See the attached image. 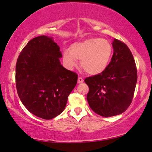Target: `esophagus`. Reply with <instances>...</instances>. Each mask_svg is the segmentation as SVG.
I'll list each match as a JSON object with an SVG mask.
<instances>
[{"label":"esophagus","mask_w":152,"mask_h":152,"mask_svg":"<svg viewBox=\"0 0 152 152\" xmlns=\"http://www.w3.org/2000/svg\"><path fill=\"white\" fill-rule=\"evenodd\" d=\"M83 82V79L82 77H78V83H81Z\"/></svg>","instance_id":"34e87169"}]
</instances>
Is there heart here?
<instances>
[{"label": "heart", "mask_w": 152, "mask_h": 152, "mask_svg": "<svg viewBox=\"0 0 152 152\" xmlns=\"http://www.w3.org/2000/svg\"><path fill=\"white\" fill-rule=\"evenodd\" d=\"M113 54V47L103 38H89L71 45L70 51L63 54V61L67 69H73L81 60V66L87 74L98 75L108 66Z\"/></svg>", "instance_id": "heart-1"}]
</instances>
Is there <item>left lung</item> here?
Returning a JSON list of instances; mask_svg holds the SVG:
<instances>
[{"label":"left lung","mask_w":152,"mask_h":152,"mask_svg":"<svg viewBox=\"0 0 152 152\" xmlns=\"http://www.w3.org/2000/svg\"><path fill=\"white\" fill-rule=\"evenodd\" d=\"M113 55L103 73L85 79L87 100L95 113L105 118L122 114L132 103L137 81L136 64L125 43L114 39Z\"/></svg>","instance_id":"left-lung-1"}]
</instances>
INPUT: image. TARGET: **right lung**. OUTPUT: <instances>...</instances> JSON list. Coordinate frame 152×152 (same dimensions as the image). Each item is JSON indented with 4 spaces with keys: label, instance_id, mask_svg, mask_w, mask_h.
Returning a JSON list of instances; mask_svg holds the SVG:
<instances>
[{
    "label": "right lung",
    "instance_id": "obj_1",
    "mask_svg": "<svg viewBox=\"0 0 152 152\" xmlns=\"http://www.w3.org/2000/svg\"><path fill=\"white\" fill-rule=\"evenodd\" d=\"M60 47L51 37L39 36L24 47L17 60L18 96L37 117L50 120L63 112L78 75L61 64Z\"/></svg>",
    "mask_w": 152,
    "mask_h": 152
}]
</instances>
